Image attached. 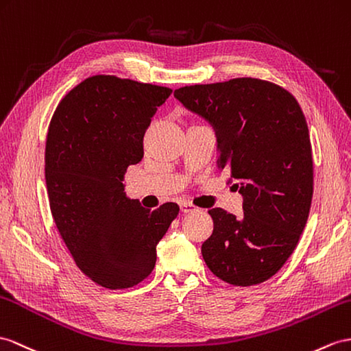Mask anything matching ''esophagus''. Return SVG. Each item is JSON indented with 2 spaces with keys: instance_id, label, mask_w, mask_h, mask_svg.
Masks as SVG:
<instances>
[{
  "instance_id": "34e87169",
  "label": "esophagus",
  "mask_w": 351,
  "mask_h": 351,
  "mask_svg": "<svg viewBox=\"0 0 351 351\" xmlns=\"http://www.w3.org/2000/svg\"><path fill=\"white\" fill-rule=\"evenodd\" d=\"M180 210H182V213H191V211H195L196 207L191 202H180Z\"/></svg>"
}]
</instances>
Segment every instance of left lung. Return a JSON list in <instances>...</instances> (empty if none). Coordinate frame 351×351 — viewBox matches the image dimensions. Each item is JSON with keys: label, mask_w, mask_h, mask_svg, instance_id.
I'll list each match as a JSON object with an SVG mask.
<instances>
[{"label": "left lung", "mask_w": 351, "mask_h": 351, "mask_svg": "<svg viewBox=\"0 0 351 351\" xmlns=\"http://www.w3.org/2000/svg\"><path fill=\"white\" fill-rule=\"evenodd\" d=\"M215 130L220 169L243 196L241 217L211 208L215 223L201 253L234 286L271 278L293 253L313 198V156L305 116L292 93L243 77L174 92Z\"/></svg>", "instance_id": "obj_1"}]
</instances>
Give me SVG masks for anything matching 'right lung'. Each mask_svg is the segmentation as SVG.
I'll use <instances>...</instances> for the list:
<instances>
[{"instance_id":"1","label":"right lung","mask_w":351,"mask_h":351,"mask_svg":"<svg viewBox=\"0 0 351 351\" xmlns=\"http://www.w3.org/2000/svg\"><path fill=\"white\" fill-rule=\"evenodd\" d=\"M169 88L114 75L89 77L50 121L46 184L56 228L77 267L97 285L128 289L147 278L178 205L128 198L126 168L141 160L144 132Z\"/></svg>"}]
</instances>
